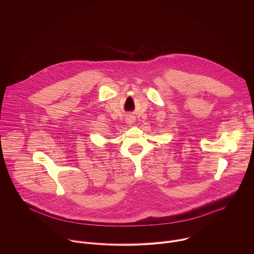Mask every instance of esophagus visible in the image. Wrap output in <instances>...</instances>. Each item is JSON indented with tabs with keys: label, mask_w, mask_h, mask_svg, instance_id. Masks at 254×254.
<instances>
[{
	"label": "esophagus",
	"mask_w": 254,
	"mask_h": 254,
	"mask_svg": "<svg viewBox=\"0 0 254 254\" xmlns=\"http://www.w3.org/2000/svg\"><path fill=\"white\" fill-rule=\"evenodd\" d=\"M133 123H134V121H133L132 118H128V119H127V124H128V125H132Z\"/></svg>",
	"instance_id": "34e87169"
}]
</instances>
